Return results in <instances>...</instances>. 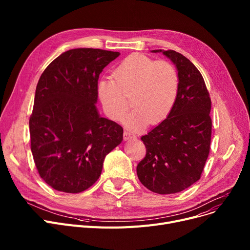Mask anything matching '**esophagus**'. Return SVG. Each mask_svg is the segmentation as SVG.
<instances>
[{
    "label": "esophagus",
    "mask_w": 250,
    "mask_h": 250,
    "mask_svg": "<svg viewBox=\"0 0 250 250\" xmlns=\"http://www.w3.org/2000/svg\"><path fill=\"white\" fill-rule=\"evenodd\" d=\"M135 138H136L135 135L130 134L129 132H127V130H125V133H124V140L125 141H128V140H132V139H135Z\"/></svg>",
    "instance_id": "obj_1"
}]
</instances>
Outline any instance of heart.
<instances>
[{
	"mask_svg": "<svg viewBox=\"0 0 250 250\" xmlns=\"http://www.w3.org/2000/svg\"><path fill=\"white\" fill-rule=\"evenodd\" d=\"M112 78L100 79L97 95L106 115L120 122L125 116L132 94L135 110L126 118L130 128L161 123L172 110L179 89L176 69L166 61H154L142 54H132L118 63Z\"/></svg>",
	"mask_w": 250,
	"mask_h": 250,
	"instance_id": "obj_1",
	"label": "heart"
}]
</instances>
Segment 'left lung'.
I'll return each mask as SVG.
<instances>
[{
    "mask_svg": "<svg viewBox=\"0 0 250 250\" xmlns=\"http://www.w3.org/2000/svg\"><path fill=\"white\" fill-rule=\"evenodd\" d=\"M177 69L178 94L166 120L141 140L146 157L137 166L144 187L159 194L182 191L201 178L212 135L211 98L195 65L175 50L155 49Z\"/></svg>",
    "mask_w": 250,
    "mask_h": 250,
    "instance_id": "1",
    "label": "left lung"
}]
</instances>
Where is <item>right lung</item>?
Wrapping results in <instances>:
<instances>
[{"instance_id":"right-lung-1","label":"right lung","mask_w":250,"mask_h":250,"mask_svg":"<svg viewBox=\"0 0 250 250\" xmlns=\"http://www.w3.org/2000/svg\"><path fill=\"white\" fill-rule=\"evenodd\" d=\"M120 52L75 48L52 61L35 90L29 120L31 152L41 177L56 190L78 193L99 178L123 127L98 113L100 73Z\"/></svg>"}]
</instances>
